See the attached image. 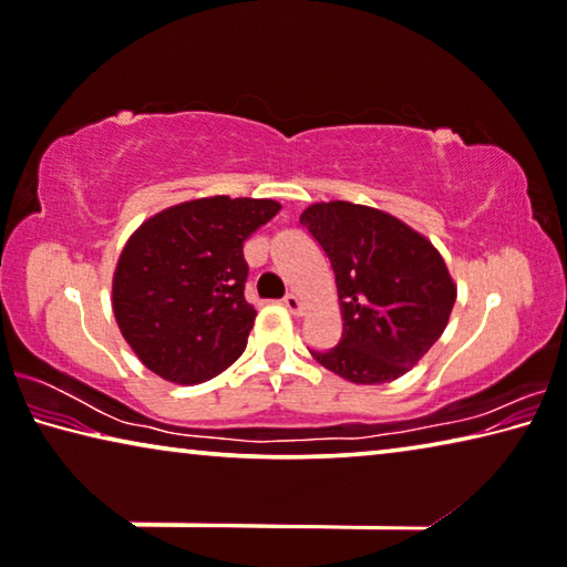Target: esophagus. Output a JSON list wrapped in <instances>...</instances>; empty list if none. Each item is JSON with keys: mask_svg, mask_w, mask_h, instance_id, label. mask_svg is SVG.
I'll use <instances>...</instances> for the list:
<instances>
[{"mask_svg": "<svg viewBox=\"0 0 567 567\" xmlns=\"http://www.w3.org/2000/svg\"><path fill=\"white\" fill-rule=\"evenodd\" d=\"M284 307L289 309L291 313H301V311H303V303H301V299H299V296H296V293H289V296H286V299H284Z\"/></svg>", "mask_w": 567, "mask_h": 567, "instance_id": "34e87169", "label": "esophagus"}]
</instances>
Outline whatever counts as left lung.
<instances>
[{
  "instance_id": "left-lung-1",
  "label": "left lung",
  "mask_w": 567,
  "mask_h": 567,
  "mask_svg": "<svg viewBox=\"0 0 567 567\" xmlns=\"http://www.w3.org/2000/svg\"><path fill=\"white\" fill-rule=\"evenodd\" d=\"M301 225L332 264L342 339L313 360L357 385L393 382L417 364L449 324L456 284L433 243L368 205H309Z\"/></svg>"
}]
</instances>
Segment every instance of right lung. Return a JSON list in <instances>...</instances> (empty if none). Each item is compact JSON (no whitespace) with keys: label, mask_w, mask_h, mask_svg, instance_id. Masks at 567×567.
<instances>
[{"label":"right lung","mask_w":567,"mask_h":567,"mask_svg":"<svg viewBox=\"0 0 567 567\" xmlns=\"http://www.w3.org/2000/svg\"><path fill=\"white\" fill-rule=\"evenodd\" d=\"M281 210L276 199L199 197L152 215L113 271V317L146 368L177 385L228 370L248 344L243 243Z\"/></svg>","instance_id":"obj_1"}]
</instances>
